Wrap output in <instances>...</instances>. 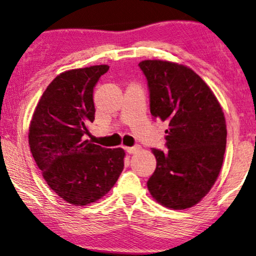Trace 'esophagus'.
<instances>
[{
  "mask_svg": "<svg viewBox=\"0 0 256 256\" xmlns=\"http://www.w3.org/2000/svg\"><path fill=\"white\" fill-rule=\"evenodd\" d=\"M139 146H132V148H125L126 152L130 153V154H134V153H137L139 151Z\"/></svg>",
  "mask_w": 256,
  "mask_h": 256,
  "instance_id": "34e87169",
  "label": "esophagus"
}]
</instances>
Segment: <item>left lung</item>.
Instances as JSON below:
<instances>
[{
    "mask_svg": "<svg viewBox=\"0 0 256 256\" xmlns=\"http://www.w3.org/2000/svg\"><path fill=\"white\" fill-rule=\"evenodd\" d=\"M151 114L168 122L164 153L152 148L156 168L148 182L153 199L172 210L193 207L219 176L226 150V119L216 94L184 64L145 60Z\"/></svg>",
    "mask_w": 256,
    "mask_h": 256,
    "instance_id": "1",
    "label": "left lung"
}]
</instances>
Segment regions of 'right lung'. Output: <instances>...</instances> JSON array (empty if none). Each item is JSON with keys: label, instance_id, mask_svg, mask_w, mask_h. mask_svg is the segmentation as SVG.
<instances>
[{"label": "right lung", "instance_id": "add662e5", "mask_svg": "<svg viewBox=\"0 0 256 256\" xmlns=\"http://www.w3.org/2000/svg\"><path fill=\"white\" fill-rule=\"evenodd\" d=\"M108 66L60 74L44 91L29 125L32 154L51 190L74 206L92 204L114 186L125 151L92 144L88 125L94 119V86Z\"/></svg>", "mask_w": 256, "mask_h": 256}]
</instances>
